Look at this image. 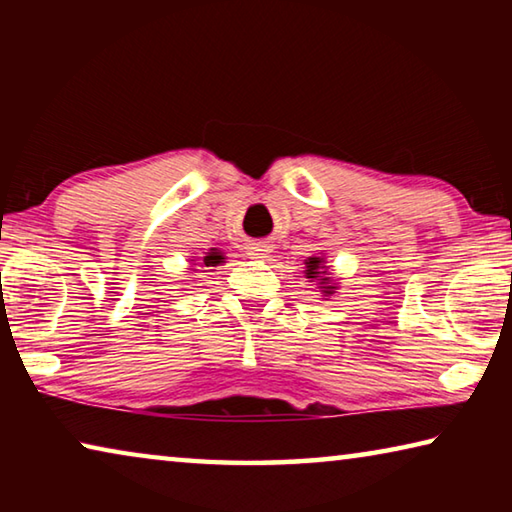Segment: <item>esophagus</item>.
<instances>
[{"label": "esophagus", "mask_w": 512, "mask_h": 512, "mask_svg": "<svg viewBox=\"0 0 512 512\" xmlns=\"http://www.w3.org/2000/svg\"><path fill=\"white\" fill-rule=\"evenodd\" d=\"M271 241H250L248 244V255L253 259H262V257H268L271 255Z\"/></svg>", "instance_id": "esophagus-1"}]
</instances>
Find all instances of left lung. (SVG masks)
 Returning <instances> with one entry per match:
<instances>
[{
    "label": "left lung",
    "mask_w": 512,
    "mask_h": 512,
    "mask_svg": "<svg viewBox=\"0 0 512 512\" xmlns=\"http://www.w3.org/2000/svg\"><path fill=\"white\" fill-rule=\"evenodd\" d=\"M307 277L311 282L314 280H318V289L325 293V296H332L334 293V282H332V277H329V273H327V266H325V259L323 257H309L307 259Z\"/></svg>",
    "instance_id": "left-lung-1"
}]
</instances>
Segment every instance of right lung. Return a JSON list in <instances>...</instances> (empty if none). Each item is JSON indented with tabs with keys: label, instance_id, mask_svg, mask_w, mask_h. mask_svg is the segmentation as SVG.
<instances>
[{
	"label": "right lung",
	"instance_id": "obj_1",
	"mask_svg": "<svg viewBox=\"0 0 512 512\" xmlns=\"http://www.w3.org/2000/svg\"><path fill=\"white\" fill-rule=\"evenodd\" d=\"M223 253H219V250H216V248H212L210 250V253H207L203 259H201V262H203V266H219L221 262H223ZM192 262H194V259H192Z\"/></svg>",
	"mask_w": 512,
	"mask_h": 512
}]
</instances>
